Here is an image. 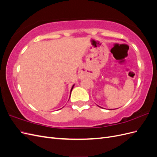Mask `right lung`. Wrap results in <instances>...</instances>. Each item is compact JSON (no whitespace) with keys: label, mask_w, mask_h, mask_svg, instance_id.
Masks as SVG:
<instances>
[{"label":"right lung","mask_w":157,"mask_h":157,"mask_svg":"<svg viewBox=\"0 0 157 157\" xmlns=\"http://www.w3.org/2000/svg\"><path fill=\"white\" fill-rule=\"evenodd\" d=\"M73 87H74V85H73V86H72V88H71V91H72V90H73Z\"/></svg>","instance_id":"add662e5"}]
</instances>
